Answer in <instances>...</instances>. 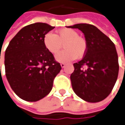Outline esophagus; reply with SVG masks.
Wrapping results in <instances>:
<instances>
[{"mask_svg":"<svg viewBox=\"0 0 125 125\" xmlns=\"http://www.w3.org/2000/svg\"><path fill=\"white\" fill-rule=\"evenodd\" d=\"M61 67H62V68H64V67H65L66 64H64V63H61Z\"/></svg>","mask_w":125,"mask_h":125,"instance_id":"obj_1","label":"esophagus"}]
</instances>
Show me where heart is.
I'll use <instances>...</instances> for the list:
<instances>
[{"instance_id":"obj_1","label":"heart","mask_w":125,"mask_h":125,"mask_svg":"<svg viewBox=\"0 0 125 125\" xmlns=\"http://www.w3.org/2000/svg\"><path fill=\"white\" fill-rule=\"evenodd\" d=\"M43 41L45 48L52 54L58 53L64 45V50L55 57L60 62H69L77 57H83L87 50L86 40L80 37L77 32L70 28L61 29L56 35L49 32L44 35Z\"/></svg>"}]
</instances>
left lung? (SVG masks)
<instances>
[{
  "mask_svg": "<svg viewBox=\"0 0 125 125\" xmlns=\"http://www.w3.org/2000/svg\"><path fill=\"white\" fill-rule=\"evenodd\" d=\"M68 27L80 30L87 44L82 59L73 64L75 69L70 78L74 92L88 102L103 101L111 93L118 75L119 64L114 43L93 25L77 24Z\"/></svg>",
  "mask_w": 125,
  "mask_h": 125,
  "instance_id": "1",
  "label": "left lung"
}]
</instances>
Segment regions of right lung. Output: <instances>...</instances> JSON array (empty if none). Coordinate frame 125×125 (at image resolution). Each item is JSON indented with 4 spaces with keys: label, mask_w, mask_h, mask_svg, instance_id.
<instances>
[{
    "label": "right lung",
    "mask_w": 125,
    "mask_h": 125,
    "mask_svg": "<svg viewBox=\"0 0 125 125\" xmlns=\"http://www.w3.org/2000/svg\"><path fill=\"white\" fill-rule=\"evenodd\" d=\"M55 27L37 22L21 28L9 42L5 54V74L21 99L37 101L48 95L61 66L43 44V37Z\"/></svg>",
    "instance_id": "right-lung-1"
}]
</instances>
